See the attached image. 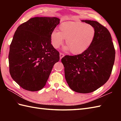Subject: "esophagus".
I'll list each match as a JSON object with an SVG mask.
<instances>
[{
  "mask_svg": "<svg viewBox=\"0 0 121 121\" xmlns=\"http://www.w3.org/2000/svg\"><path fill=\"white\" fill-rule=\"evenodd\" d=\"M64 56H65V55H64L63 53H61V52H60V59H62V58Z\"/></svg>",
  "mask_w": 121,
  "mask_h": 121,
  "instance_id": "obj_1",
  "label": "esophagus"
}]
</instances>
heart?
Instances as JSON below:
<instances>
[{
    "label": "heart",
    "mask_w": 121,
    "mask_h": 121,
    "mask_svg": "<svg viewBox=\"0 0 121 121\" xmlns=\"http://www.w3.org/2000/svg\"><path fill=\"white\" fill-rule=\"evenodd\" d=\"M60 32L53 30L50 35L53 47L57 49L65 39V50H70L74 55L83 53L91 47L96 38V30L94 26L80 22H66L59 26Z\"/></svg>",
    "instance_id": "obj_1"
}]
</instances>
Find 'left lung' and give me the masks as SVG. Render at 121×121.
<instances>
[{"mask_svg": "<svg viewBox=\"0 0 121 121\" xmlns=\"http://www.w3.org/2000/svg\"><path fill=\"white\" fill-rule=\"evenodd\" d=\"M94 26L96 38L88 49L75 56L66 55L61 59L65 78L70 88L79 93L93 92L106 83L111 74L115 51L111 36L99 22L82 20Z\"/></svg>", "mask_w": 121, "mask_h": 121, "instance_id": "obj_1", "label": "left lung"}]
</instances>
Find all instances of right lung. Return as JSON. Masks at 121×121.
<instances>
[{
  "mask_svg": "<svg viewBox=\"0 0 121 121\" xmlns=\"http://www.w3.org/2000/svg\"><path fill=\"white\" fill-rule=\"evenodd\" d=\"M60 23L56 17H35L17 28L10 46L9 72L12 79L26 91L45 86L59 52L51 45V33Z\"/></svg>",
  "mask_w": 121,
  "mask_h": 121,
  "instance_id": "1",
  "label": "right lung"
}]
</instances>
